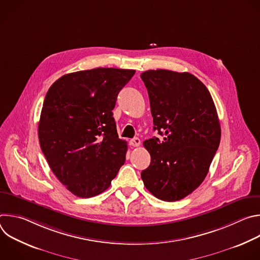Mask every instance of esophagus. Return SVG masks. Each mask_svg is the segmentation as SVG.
I'll list each match as a JSON object with an SVG mask.
<instances>
[{
  "label": "esophagus",
  "instance_id": "34e87169",
  "mask_svg": "<svg viewBox=\"0 0 260 260\" xmlns=\"http://www.w3.org/2000/svg\"><path fill=\"white\" fill-rule=\"evenodd\" d=\"M129 145L133 147H138L141 145V140L139 138H134L129 141Z\"/></svg>",
  "mask_w": 260,
  "mask_h": 260
}]
</instances>
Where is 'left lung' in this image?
Wrapping results in <instances>:
<instances>
[{
    "instance_id": "left-lung-1",
    "label": "left lung",
    "mask_w": 260,
    "mask_h": 260,
    "mask_svg": "<svg viewBox=\"0 0 260 260\" xmlns=\"http://www.w3.org/2000/svg\"><path fill=\"white\" fill-rule=\"evenodd\" d=\"M141 78L153 128L164 136L162 141H144L151 162L141 177L155 198L176 202L194 191L209 172L221 137L216 107L208 88L190 73L149 70Z\"/></svg>"
}]
</instances>
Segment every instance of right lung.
I'll use <instances>...</instances> for the list:
<instances>
[{
  "label": "right lung",
  "instance_id": "right-lung-1",
  "mask_svg": "<svg viewBox=\"0 0 260 260\" xmlns=\"http://www.w3.org/2000/svg\"><path fill=\"white\" fill-rule=\"evenodd\" d=\"M135 70L98 68L57 79L46 93L38 126L47 162L66 188L79 198L107 188L125 161L112 110Z\"/></svg>",
  "mask_w": 260,
  "mask_h": 260
}]
</instances>
